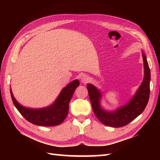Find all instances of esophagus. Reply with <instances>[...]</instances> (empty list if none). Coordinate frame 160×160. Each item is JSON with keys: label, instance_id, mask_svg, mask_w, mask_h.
Segmentation results:
<instances>
[{"label": "esophagus", "instance_id": "1", "mask_svg": "<svg viewBox=\"0 0 160 160\" xmlns=\"http://www.w3.org/2000/svg\"><path fill=\"white\" fill-rule=\"evenodd\" d=\"M89 77L85 74H83L80 77V81L82 83H87L89 81Z\"/></svg>", "mask_w": 160, "mask_h": 160}]
</instances>
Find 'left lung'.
Segmentation results:
<instances>
[{"mask_svg": "<svg viewBox=\"0 0 160 160\" xmlns=\"http://www.w3.org/2000/svg\"><path fill=\"white\" fill-rule=\"evenodd\" d=\"M144 77L136 93L128 102L113 111H104L100 106L102 94L100 90L91 84H87L89 96L95 115L103 124L115 128L128 124L145 109L150 96L151 72L146 55L142 52Z\"/></svg>", "mask_w": 160, "mask_h": 160, "instance_id": "left-lung-1", "label": "left lung"}]
</instances>
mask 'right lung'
Masks as SVG:
<instances>
[{
	"instance_id": "1",
	"label": "right lung",
	"mask_w": 160,
	"mask_h": 160,
	"mask_svg": "<svg viewBox=\"0 0 160 160\" xmlns=\"http://www.w3.org/2000/svg\"><path fill=\"white\" fill-rule=\"evenodd\" d=\"M80 82L75 80L62 89L54 102L42 108H27L20 104L13 97L12 89L10 93L16 108L22 116L31 123L38 126L52 127L59 125L64 120L69 111V104L74 91Z\"/></svg>"
}]
</instances>
